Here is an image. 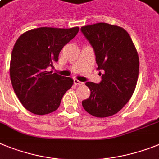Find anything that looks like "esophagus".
<instances>
[{
  "instance_id": "obj_1",
  "label": "esophagus",
  "mask_w": 159,
  "mask_h": 159,
  "mask_svg": "<svg viewBox=\"0 0 159 159\" xmlns=\"http://www.w3.org/2000/svg\"><path fill=\"white\" fill-rule=\"evenodd\" d=\"M74 84H75L76 86H82L84 83L82 82H80V81H78L77 79H74Z\"/></svg>"
}]
</instances>
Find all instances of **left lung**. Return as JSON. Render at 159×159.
<instances>
[{
  "instance_id": "8db88e82",
  "label": "left lung",
  "mask_w": 159,
  "mask_h": 159,
  "mask_svg": "<svg viewBox=\"0 0 159 159\" xmlns=\"http://www.w3.org/2000/svg\"><path fill=\"white\" fill-rule=\"evenodd\" d=\"M81 30L94 50L102 82H86L90 95L82 101L93 116L116 114L133 96L139 74V57L131 37L124 28L105 22L84 26Z\"/></svg>"
}]
</instances>
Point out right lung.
I'll use <instances>...</instances> for the list:
<instances>
[{
  "label": "right lung",
  "mask_w": 159,
  "mask_h": 159,
  "mask_svg": "<svg viewBox=\"0 0 159 159\" xmlns=\"http://www.w3.org/2000/svg\"><path fill=\"white\" fill-rule=\"evenodd\" d=\"M78 30V26L39 27L26 31L16 41L9 65L10 79L19 101L31 113L55 111L73 85L71 77L47 71V68L58 61L61 49Z\"/></svg>",
  "instance_id": "add662e5"
}]
</instances>
